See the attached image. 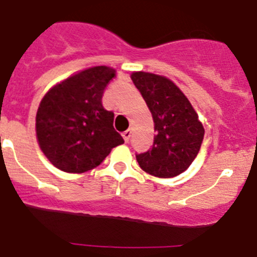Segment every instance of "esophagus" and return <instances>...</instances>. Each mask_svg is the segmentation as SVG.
Segmentation results:
<instances>
[{
	"label": "esophagus",
	"mask_w": 257,
	"mask_h": 257,
	"mask_svg": "<svg viewBox=\"0 0 257 257\" xmlns=\"http://www.w3.org/2000/svg\"><path fill=\"white\" fill-rule=\"evenodd\" d=\"M122 136H123V140L124 142H128L130 140V136H131V130H126L123 134H122Z\"/></svg>",
	"instance_id": "34e87169"
}]
</instances>
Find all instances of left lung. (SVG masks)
<instances>
[{"instance_id":"8db88e82","label":"left lung","mask_w":257,"mask_h":257,"mask_svg":"<svg viewBox=\"0 0 257 257\" xmlns=\"http://www.w3.org/2000/svg\"><path fill=\"white\" fill-rule=\"evenodd\" d=\"M134 85L148 105L154 122L153 147L136 154L145 172L174 178L192 165L201 148L205 128L188 97L167 77L133 72Z\"/></svg>"}]
</instances>
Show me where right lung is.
<instances>
[{"instance_id":"obj_1","label":"right lung","mask_w":257,"mask_h":257,"mask_svg":"<svg viewBox=\"0 0 257 257\" xmlns=\"http://www.w3.org/2000/svg\"><path fill=\"white\" fill-rule=\"evenodd\" d=\"M115 70L87 68L51 87L36 115L41 151L59 170L82 174L100 165L114 147L123 144L114 130V113L101 104Z\"/></svg>"}]
</instances>
